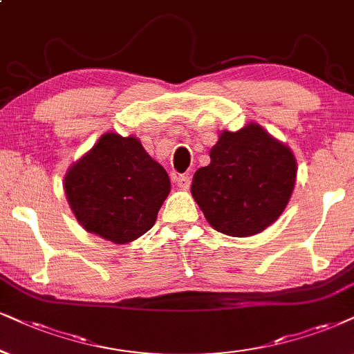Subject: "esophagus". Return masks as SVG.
I'll use <instances>...</instances> for the list:
<instances>
[{
    "label": "esophagus",
    "mask_w": 354,
    "mask_h": 354,
    "mask_svg": "<svg viewBox=\"0 0 354 354\" xmlns=\"http://www.w3.org/2000/svg\"><path fill=\"white\" fill-rule=\"evenodd\" d=\"M174 181H176V185L183 187V189H187V187L191 186V178L187 176V174H178V176L174 178Z\"/></svg>",
    "instance_id": "esophagus-1"
}]
</instances>
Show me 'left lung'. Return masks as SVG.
Returning a JSON list of instances; mask_svg holds the SVG:
<instances>
[{
  "label": "left lung",
  "instance_id": "1",
  "mask_svg": "<svg viewBox=\"0 0 354 354\" xmlns=\"http://www.w3.org/2000/svg\"><path fill=\"white\" fill-rule=\"evenodd\" d=\"M296 158L258 124L223 132L210 163L192 178V198L217 232L259 234L288 205L296 183Z\"/></svg>",
  "mask_w": 354,
  "mask_h": 354
}]
</instances>
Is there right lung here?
Returning <instances> with one entry per match:
<instances>
[{
	"mask_svg": "<svg viewBox=\"0 0 354 354\" xmlns=\"http://www.w3.org/2000/svg\"><path fill=\"white\" fill-rule=\"evenodd\" d=\"M65 192L84 229L127 243L153 227L169 178L136 137L106 133L66 173Z\"/></svg>",
	"mask_w": 354,
	"mask_h": 354,
	"instance_id": "1",
	"label": "right lung"
}]
</instances>
